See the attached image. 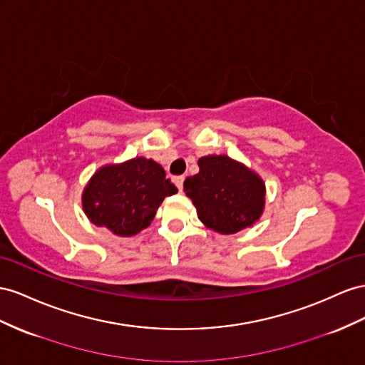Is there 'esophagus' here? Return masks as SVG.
<instances>
[{
  "mask_svg": "<svg viewBox=\"0 0 365 365\" xmlns=\"http://www.w3.org/2000/svg\"><path fill=\"white\" fill-rule=\"evenodd\" d=\"M173 182H175L176 187H178V190H181L182 189V182H184V176H175Z\"/></svg>",
  "mask_w": 365,
  "mask_h": 365,
  "instance_id": "obj_1",
  "label": "esophagus"
}]
</instances>
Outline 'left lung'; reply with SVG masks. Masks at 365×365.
I'll return each instance as SVG.
<instances>
[{
	"label": "left lung",
	"mask_w": 365,
	"mask_h": 365,
	"mask_svg": "<svg viewBox=\"0 0 365 365\" xmlns=\"http://www.w3.org/2000/svg\"><path fill=\"white\" fill-rule=\"evenodd\" d=\"M200 173L184 181L198 218L215 232L236 233L258 221L265 204V185L247 167L225 155L198 160Z\"/></svg>",
	"instance_id": "1"
}]
</instances>
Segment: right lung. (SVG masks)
Returning a JSON list of instances; mask_svg holds the SVG:
<instances>
[{
	"label": "right lung",
	"mask_w": 365,
	"mask_h": 365,
	"mask_svg": "<svg viewBox=\"0 0 365 365\" xmlns=\"http://www.w3.org/2000/svg\"><path fill=\"white\" fill-rule=\"evenodd\" d=\"M176 192L158 163L133 158L98 170L84 189L83 209L98 227L132 236L145 229L165 196Z\"/></svg>",
	"instance_id": "obj_1"
}]
</instances>
